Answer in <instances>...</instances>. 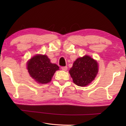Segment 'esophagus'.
<instances>
[{
	"mask_svg": "<svg viewBox=\"0 0 126 126\" xmlns=\"http://www.w3.org/2000/svg\"><path fill=\"white\" fill-rule=\"evenodd\" d=\"M61 69L63 70V71H67V67H61Z\"/></svg>",
	"mask_w": 126,
	"mask_h": 126,
	"instance_id": "1",
	"label": "esophagus"
}]
</instances>
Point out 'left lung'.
I'll use <instances>...</instances> for the list:
<instances>
[{
	"instance_id": "1",
	"label": "left lung",
	"mask_w": 126,
	"mask_h": 126,
	"mask_svg": "<svg viewBox=\"0 0 126 126\" xmlns=\"http://www.w3.org/2000/svg\"><path fill=\"white\" fill-rule=\"evenodd\" d=\"M98 72L97 62L88 55L77 59L69 71L74 83L80 87L90 84L94 79Z\"/></svg>"
}]
</instances>
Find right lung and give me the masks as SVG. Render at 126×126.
Here are the masks:
<instances>
[{
	"instance_id": "add662e5",
	"label": "right lung",
	"mask_w": 126,
	"mask_h": 126,
	"mask_svg": "<svg viewBox=\"0 0 126 126\" xmlns=\"http://www.w3.org/2000/svg\"><path fill=\"white\" fill-rule=\"evenodd\" d=\"M27 69L36 82L46 84L50 82L55 71L59 69L57 64L50 63L46 55L37 54L28 62Z\"/></svg>"
}]
</instances>
